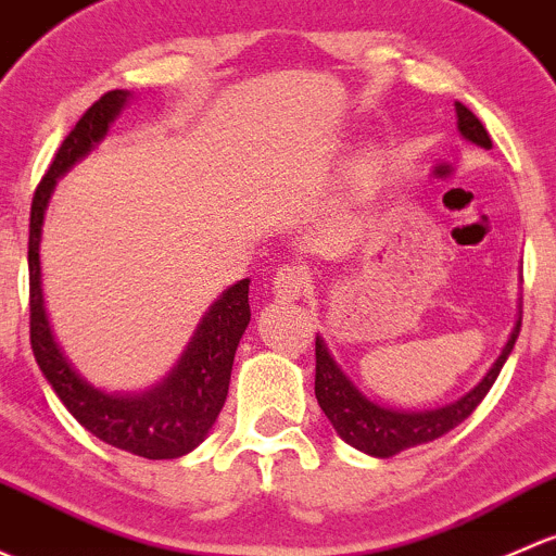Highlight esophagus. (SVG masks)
I'll return each mask as SVG.
<instances>
[{"mask_svg":"<svg viewBox=\"0 0 556 556\" xmlns=\"http://www.w3.org/2000/svg\"><path fill=\"white\" fill-rule=\"evenodd\" d=\"M307 289V267L283 265L273 278V291L280 300H300Z\"/></svg>","mask_w":556,"mask_h":556,"instance_id":"34e87169","label":"esophagus"}]
</instances>
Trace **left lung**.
Returning <instances> with one entry per match:
<instances>
[{"instance_id":"1","label":"left lung","mask_w":556,"mask_h":556,"mask_svg":"<svg viewBox=\"0 0 556 556\" xmlns=\"http://www.w3.org/2000/svg\"><path fill=\"white\" fill-rule=\"evenodd\" d=\"M455 112L457 130H460L463 139L471 141V144L477 147H484V150H492L490 134L484 130V125L479 123L477 114L468 106H463L460 101H455ZM519 326H522V305H519L517 326L511 329L506 348L501 351L497 362L490 366L488 375L482 377V382H479L473 391H468L466 396L457 399V402L426 412L388 409V406L369 402V399L353 386L351 377L340 369V364L334 362V356H331L329 348H326L324 337H316V399L342 442H348L351 447L362 450L371 457H391L402 450L417 447V444H426L444 437V433L452 431L455 426H460V422L482 404V399L488 396L492 382L501 375L508 353L514 351V342H517L519 337Z\"/></svg>"}]
</instances>
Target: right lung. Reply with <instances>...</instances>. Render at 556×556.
Listing matches in <instances>:
<instances>
[{"label":"right lung","instance_id":"1","mask_svg":"<svg viewBox=\"0 0 556 556\" xmlns=\"http://www.w3.org/2000/svg\"><path fill=\"white\" fill-rule=\"evenodd\" d=\"M128 90L101 96L66 136L48 174L39 181L28 219V307H31V351L45 380L74 415V420L112 447L150 460H170L198 447L225 406L238 342L251 320L249 278L238 280L208 307L163 382L144 393H104L93 388L61 351L48 320L42 296L39 240L48 200L55 181L106 136L112 119L128 104Z\"/></svg>","mask_w":556,"mask_h":556}]
</instances>
